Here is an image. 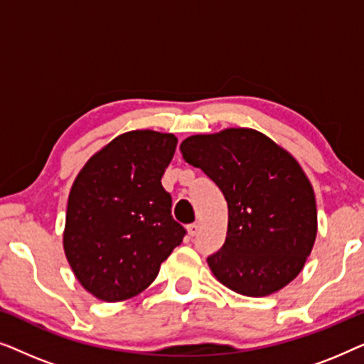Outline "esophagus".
<instances>
[{"mask_svg":"<svg viewBox=\"0 0 364 364\" xmlns=\"http://www.w3.org/2000/svg\"><path fill=\"white\" fill-rule=\"evenodd\" d=\"M187 230H188V235H191V237H196L197 233H198V230H200V223H198V222H196V223H191V225L187 227Z\"/></svg>","mask_w":364,"mask_h":364,"instance_id":"34e87169","label":"esophagus"}]
</instances>
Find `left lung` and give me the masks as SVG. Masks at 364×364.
I'll return each mask as SVG.
<instances>
[{
	"instance_id": "1",
	"label": "left lung",
	"mask_w": 364,
	"mask_h": 364,
	"mask_svg": "<svg viewBox=\"0 0 364 364\" xmlns=\"http://www.w3.org/2000/svg\"><path fill=\"white\" fill-rule=\"evenodd\" d=\"M228 207L225 243L207 258L218 282L245 296H267L296 278L316 238L315 192L300 164L265 134L232 127L181 144Z\"/></svg>"
}]
</instances>
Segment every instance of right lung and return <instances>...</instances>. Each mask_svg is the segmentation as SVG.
<instances>
[{"instance_id":"obj_1","label":"right lung","mask_w":364,"mask_h":364,"mask_svg":"<svg viewBox=\"0 0 364 364\" xmlns=\"http://www.w3.org/2000/svg\"><path fill=\"white\" fill-rule=\"evenodd\" d=\"M173 134L131 131L89 159L69 192L64 252L79 283L104 301H122L156 280L186 228L172 218L161 178Z\"/></svg>"}]
</instances>
